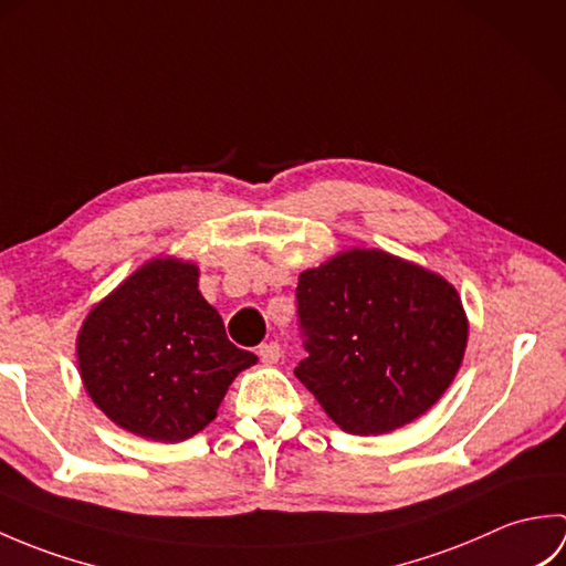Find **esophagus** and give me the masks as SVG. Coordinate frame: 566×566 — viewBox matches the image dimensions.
<instances>
[{
    "label": "esophagus",
    "instance_id": "1",
    "mask_svg": "<svg viewBox=\"0 0 566 566\" xmlns=\"http://www.w3.org/2000/svg\"><path fill=\"white\" fill-rule=\"evenodd\" d=\"M258 355H260V359H262L264 365H274L276 359L282 357V347H280V343H276V340L262 343V345L258 347Z\"/></svg>",
    "mask_w": 566,
    "mask_h": 566
}]
</instances>
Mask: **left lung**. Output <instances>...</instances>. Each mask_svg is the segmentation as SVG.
Segmentation results:
<instances>
[{
  "instance_id": "8db88e82",
  "label": "left lung",
  "mask_w": 566,
  "mask_h": 566,
  "mask_svg": "<svg viewBox=\"0 0 566 566\" xmlns=\"http://www.w3.org/2000/svg\"><path fill=\"white\" fill-rule=\"evenodd\" d=\"M296 316L308 355L294 375L355 436H379L426 413L467 347L454 286L381 250L357 248L302 272Z\"/></svg>"
}]
</instances>
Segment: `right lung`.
Masks as SVG:
<instances>
[{
  "label": "right lung",
  "instance_id": "obj_1",
  "mask_svg": "<svg viewBox=\"0 0 566 566\" xmlns=\"http://www.w3.org/2000/svg\"><path fill=\"white\" fill-rule=\"evenodd\" d=\"M199 270L153 260L90 311L77 338L84 389L140 438L179 442L207 428L238 371L240 350L199 292Z\"/></svg>",
  "mask_w": 566,
  "mask_h": 566
}]
</instances>
